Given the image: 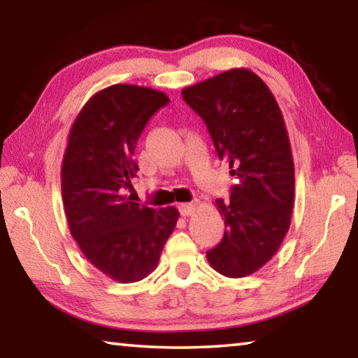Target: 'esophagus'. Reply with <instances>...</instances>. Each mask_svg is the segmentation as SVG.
<instances>
[{"label":"esophagus","instance_id":"34e87169","mask_svg":"<svg viewBox=\"0 0 358 358\" xmlns=\"http://www.w3.org/2000/svg\"><path fill=\"white\" fill-rule=\"evenodd\" d=\"M178 210L181 216H191L196 211V203H180Z\"/></svg>","mask_w":358,"mask_h":358}]
</instances>
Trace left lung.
<instances>
[{"label":"left lung","mask_w":358,"mask_h":358,"mask_svg":"<svg viewBox=\"0 0 358 358\" xmlns=\"http://www.w3.org/2000/svg\"><path fill=\"white\" fill-rule=\"evenodd\" d=\"M181 96L240 180L229 201L216 199L226 230L207 259L224 276H248L275 256L292 220L294 157L281 108L262 78L245 68L183 88Z\"/></svg>","instance_id":"1"}]
</instances>
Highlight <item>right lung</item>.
Instances as JSON below:
<instances>
[{"label":"right lung","mask_w":358,"mask_h":358,"mask_svg":"<svg viewBox=\"0 0 358 358\" xmlns=\"http://www.w3.org/2000/svg\"><path fill=\"white\" fill-rule=\"evenodd\" d=\"M167 102L156 90L112 85L90 98L69 131L62 191L71 235L96 268L120 282L155 271L180 216L175 207L150 208L126 194L138 171V137Z\"/></svg>","instance_id":"add662e5"}]
</instances>
